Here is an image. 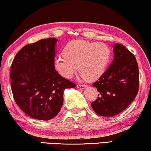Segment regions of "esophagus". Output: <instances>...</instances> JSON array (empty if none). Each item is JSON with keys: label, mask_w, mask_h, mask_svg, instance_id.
<instances>
[{"label": "esophagus", "mask_w": 151, "mask_h": 151, "mask_svg": "<svg viewBox=\"0 0 151 151\" xmlns=\"http://www.w3.org/2000/svg\"><path fill=\"white\" fill-rule=\"evenodd\" d=\"M86 85L85 84H77V87L78 88H81V89H83V88H84L86 87Z\"/></svg>", "instance_id": "obj_1"}]
</instances>
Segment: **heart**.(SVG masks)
Returning a JSON list of instances; mask_svg holds the SVG:
<instances>
[{"label": "heart", "instance_id": "heart-1", "mask_svg": "<svg viewBox=\"0 0 151 151\" xmlns=\"http://www.w3.org/2000/svg\"><path fill=\"white\" fill-rule=\"evenodd\" d=\"M65 55H59L53 61L54 68L63 77L71 78L79 69L82 77L95 80L104 73L111 58L106 45L84 40L72 41L65 47Z\"/></svg>", "mask_w": 151, "mask_h": 151}]
</instances>
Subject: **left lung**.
<instances>
[{
  "mask_svg": "<svg viewBox=\"0 0 151 151\" xmlns=\"http://www.w3.org/2000/svg\"><path fill=\"white\" fill-rule=\"evenodd\" d=\"M114 60L93 85L99 92L91 103L100 116L112 117L131 104L139 90V69L136 58L122 45H114Z\"/></svg>",
  "mask_w": 151,
  "mask_h": 151,
  "instance_id": "left-lung-1",
  "label": "left lung"
}]
</instances>
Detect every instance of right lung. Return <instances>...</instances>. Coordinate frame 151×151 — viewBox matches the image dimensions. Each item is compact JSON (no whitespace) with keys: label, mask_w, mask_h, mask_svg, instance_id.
Masks as SVG:
<instances>
[{"label":"right lung","mask_w":151,"mask_h":151,"mask_svg":"<svg viewBox=\"0 0 151 151\" xmlns=\"http://www.w3.org/2000/svg\"><path fill=\"white\" fill-rule=\"evenodd\" d=\"M55 38L27 45L12 62L10 78L14 100L29 116L49 120L56 116L63 104V91L76 84L55 71Z\"/></svg>","instance_id":"obj_1"}]
</instances>
